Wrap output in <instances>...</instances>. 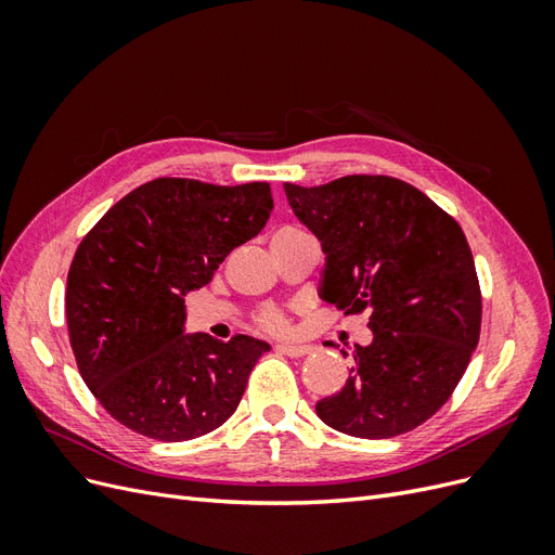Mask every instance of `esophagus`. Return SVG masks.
Segmentation results:
<instances>
[{"instance_id":"1","label":"esophagus","mask_w":555,"mask_h":555,"mask_svg":"<svg viewBox=\"0 0 555 555\" xmlns=\"http://www.w3.org/2000/svg\"><path fill=\"white\" fill-rule=\"evenodd\" d=\"M280 354H287V357H306L310 354V347L308 345H292V343H280L275 347Z\"/></svg>"}]
</instances>
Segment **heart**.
Listing matches in <instances>:
<instances>
[{"instance_id":"b5f03b06","label":"heart","mask_w":555,"mask_h":555,"mask_svg":"<svg viewBox=\"0 0 555 555\" xmlns=\"http://www.w3.org/2000/svg\"><path fill=\"white\" fill-rule=\"evenodd\" d=\"M259 324L263 326V328H268V331H282L284 326H287V319H284V314L282 312H278V310H263L261 314H259Z\"/></svg>"}]
</instances>
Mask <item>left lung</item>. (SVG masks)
Returning <instances> with one entry per match:
<instances>
[{
    "label": "left lung",
    "mask_w": 555,
    "mask_h": 555,
    "mask_svg": "<svg viewBox=\"0 0 555 555\" xmlns=\"http://www.w3.org/2000/svg\"><path fill=\"white\" fill-rule=\"evenodd\" d=\"M284 194L326 255L319 296L345 314L371 312L373 340L351 349L345 386L317 402V416L363 440L422 426L479 343L481 292L463 229L389 176L284 182Z\"/></svg>",
    "instance_id": "1"
}]
</instances>
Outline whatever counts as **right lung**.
<instances>
[{
    "label": "right lung",
    "instance_id": "add662e5",
    "mask_svg": "<svg viewBox=\"0 0 555 555\" xmlns=\"http://www.w3.org/2000/svg\"><path fill=\"white\" fill-rule=\"evenodd\" d=\"M271 210L268 182L157 178L117 201L80 241L64 296L69 340L88 389L122 426L184 442L236 412L271 345L184 333V296L255 238Z\"/></svg>",
    "mask_w": 555,
    "mask_h": 555
}]
</instances>
